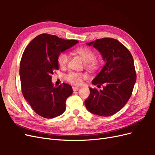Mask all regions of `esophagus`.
<instances>
[{
	"mask_svg": "<svg viewBox=\"0 0 155 155\" xmlns=\"http://www.w3.org/2000/svg\"><path fill=\"white\" fill-rule=\"evenodd\" d=\"M72 89H73V91H78L79 89V88H78V87H72Z\"/></svg>",
	"mask_w": 155,
	"mask_h": 155,
	"instance_id": "34e87169",
	"label": "esophagus"
}]
</instances>
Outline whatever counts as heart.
I'll return each instance as SVG.
<instances>
[{"label": "heart", "instance_id": "b5f03b06", "mask_svg": "<svg viewBox=\"0 0 155 155\" xmlns=\"http://www.w3.org/2000/svg\"><path fill=\"white\" fill-rule=\"evenodd\" d=\"M76 52L81 56L86 62L85 67L92 72L96 71L100 67V61L96 58V54L92 49L87 47L78 48L75 50ZM68 61V55L66 52L60 53L58 56V63L60 67H64ZM86 74L81 72H70L66 76L67 81L75 85H81L83 79L86 78Z\"/></svg>", "mask_w": 155, "mask_h": 155}]
</instances>
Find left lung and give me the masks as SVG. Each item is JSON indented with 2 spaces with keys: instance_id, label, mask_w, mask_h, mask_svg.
Instances as JSON below:
<instances>
[{
  "instance_id": "left-lung-1",
  "label": "left lung",
  "mask_w": 155,
  "mask_h": 155,
  "mask_svg": "<svg viewBox=\"0 0 155 155\" xmlns=\"http://www.w3.org/2000/svg\"><path fill=\"white\" fill-rule=\"evenodd\" d=\"M87 45L99 50L106 63L92 81L94 85H104L103 89L89 88L91 93L85 101V106L93 114L113 115L122 109L132 94L137 80L133 58L115 39H98Z\"/></svg>"
}]
</instances>
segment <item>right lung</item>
Here are the masks:
<instances>
[{
	"instance_id": "right-lung-1",
	"label": "right lung",
	"mask_w": 155,
	"mask_h": 155,
	"mask_svg": "<svg viewBox=\"0 0 155 155\" xmlns=\"http://www.w3.org/2000/svg\"><path fill=\"white\" fill-rule=\"evenodd\" d=\"M48 34L39 35L27 46L20 63L22 95L35 113L45 118L62 114L72 87L63 83L54 87L51 75L59 69L58 56L78 43Z\"/></svg>"
}]
</instances>
